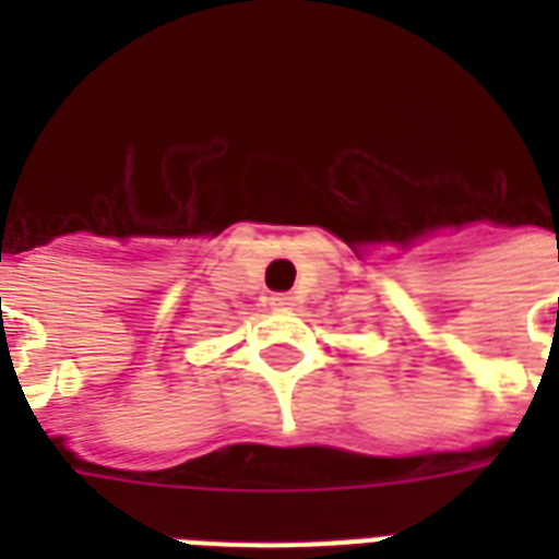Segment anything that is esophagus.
I'll use <instances>...</instances> for the list:
<instances>
[{"label": "esophagus", "instance_id": "esophagus-1", "mask_svg": "<svg viewBox=\"0 0 559 559\" xmlns=\"http://www.w3.org/2000/svg\"><path fill=\"white\" fill-rule=\"evenodd\" d=\"M272 307H278V310H289L293 307V296L289 293H275V296L270 298Z\"/></svg>", "mask_w": 559, "mask_h": 559}]
</instances>
